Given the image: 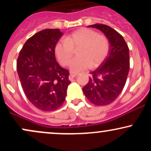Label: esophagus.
I'll return each instance as SVG.
<instances>
[{"instance_id":"1","label":"esophagus","mask_w":151,"mask_h":151,"mask_svg":"<svg viewBox=\"0 0 151 151\" xmlns=\"http://www.w3.org/2000/svg\"><path fill=\"white\" fill-rule=\"evenodd\" d=\"M76 76H77L76 74H70V76H69V79H70V80H72L74 78H75Z\"/></svg>"}]
</instances>
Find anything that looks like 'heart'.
I'll use <instances>...</instances> for the list:
<instances>
[{
    "label": "heart",
    "instance_id": "1",
    "mask_svg": "<svg viewBox=\"0 0 151 151\" xmlns=\"http://www.w3.org/2000/svg\"><path fill=\"white\" fill-rule=\"evenodd\" d=\"M79 47V57L70 64V70L73 73H79L91 67H99L106 58L109 51V42L106 36L91 29L82 27L56 43L55 54L59 62L63 66L69 65L73 56V48Z\"/></svg>",
    "mask_w": 151,
    "mask_h": 151
}]
</instances>
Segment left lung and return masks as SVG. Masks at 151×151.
<instances>
[{
	"instance_id": "left-lung-1",
	"label": "left lung",
	"mask_w": 151,
	"mask_h": 151,
	"mask_svg": "<svg viewBox=\"0 0 151 151\" xmlns=\"http://www.w3.org/2000/svg\"><path fill=\"white\" fill-rule=\"evenodd\" d=\"M89 27L101 30L109 42V55L96 70L91 73L83 92L96 106L110 104L121 93L130 68L129 49L124 37L117 31L103 24Z\"/></svg>"
}]
</instances>
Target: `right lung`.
<instances>
[{"instance_id": "obj_1", "label": "right lung", "mask_w": 151, "mask_h": 151, "mask_svg": "<svg viewBox=\"0 0 151 151\" xmlns=\"http://www.w3.org/2000/svg\"><path fill=\"white\" fill-rule=\"evenodd\" d=\"M59 29H46L26 41L19 53L17 71L26 97L36 108L50 111L64 103L70 81L69 71L56 61L55 46Z\"/></svg>"}]
</instances>
